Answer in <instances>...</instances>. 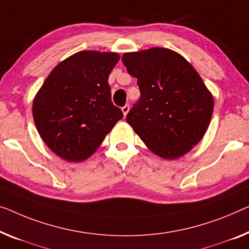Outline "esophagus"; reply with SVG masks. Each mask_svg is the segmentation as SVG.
Wrapping results in <instances>:
<instances>
[{"label": "esophagus", "mask_w": 249, "mask_h": 249, "mask_svg": "<svg viewBox=\"0 0 249 249\" xmlns=\"http://www.w3.org/2000/svg\"><path fill=\"white\" fill-rule=\"evenodd\" d=\"M128 110H129V105H125V106L122 107V112H123L124 116H126V115H127Z\"/></svg>", "instance_id": "1"}]
</instances>
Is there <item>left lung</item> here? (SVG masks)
<instances>
[{"instance_id":"1","label":"left lung","mask_w":249,"mask_h":249,"mask_svg":"<svg viewBox=\"0 0 249 249\" xmlns=\"http://www.w3.org/2000/svg\"><path fill=\"white\" fill-rule=\"evenodd\" d=\"M137 78L141 97L126 121L145 145L166 160L188 153L205 135L213 98L196 70L166 48L127 53L122 58Z\"/></svg>"}]
</instances>
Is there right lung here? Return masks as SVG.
<instances>
[{
  "label": "right lung",
  "mask_w": 249,
  "mask_h": 249,
  "mask_svg": "<svg viewBox=\"0 0 249 249\" xmlns=\"http://www.w3.org/2000/svg\"><path fill=\"white\" fill-rule=\"evenodd\" d=\"M118 60L116 53L80 51L55 66L36 92L33 120L58 157L68 162L86 160L123 118L108 85Z\"/></svg>",
  "instance_id": "add662e5"
}]
</instances>
